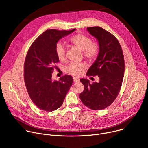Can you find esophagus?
I'll return each instance as SVG.
<instances>
[{
  "mask_svg": "<svg viewBox=\"0 0 148 148\" xmlns=\"http://www.w3.org/2000/svg\"><path fill=\"white\" fill-rule=\"evenodd\" d=\"M73 80L74 82H78L79 81V79L77 77H74L73 78Z\"/></svg>",
  "mask_w": 148,
  "mask_h": 148,
  "instance_id": "1",
  "label": "esophagus"
}]
</instances>
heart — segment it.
Instances as JSON below:
<instances>
[{
    "instance_id": "obj_1",
    "label": "heart",
    "mask_w": 148,
    "mask_h": 148,
    "mask_svg": "<svg viewBox=\"0 0 148 148\" xmlns=\"http://www.w3.org/2000/svg\"><path fill=\"white\" fill-rule=\"evenodd\" d=\"M71 43L82 51L83 56L89 60L97 58L99 52V46L89 36L82 34H76L70 38ZM66 47L64 45L58 43L56 46V53L60 61H64L66 58ZM86 67L84 62H71L65 68V71L74 76L81 75Z\"/></svg>"
}]
</instances>
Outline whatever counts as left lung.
<instances>
[{
    "mask_svg": "<svg viewBox=\"0 0 148 148\" xmlns=\"http://www.w3.org/2000/svg\"><path fill=\"white\" fill-rule=\"evenodd\" d=\"M87 30L97 38L99 52L87 75H98L99 82L90 84L89 80L81 78L84 90L79 97L86 107L100 110L109 107L118 97L123 78L125 61L121 46L113 34L98 26Z\"/></svg>",
    "mask_w": 148,
    "mask_h": 148,
    "instance_id": "1",
    "label": "left lung"
}]
</instances>
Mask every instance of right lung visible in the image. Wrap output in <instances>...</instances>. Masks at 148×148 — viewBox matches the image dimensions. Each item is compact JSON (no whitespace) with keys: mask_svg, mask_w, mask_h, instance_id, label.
Wrapping results in <instances>:
<instances>
[{"mask_svg":"<svg viewBox=\"0 0 148 148\" xmlns=\"http://www.w3.org/2000/svg\"><path fill=\"white\" fill-rule=\"evenodd\" d=\"M49 29L40 34L30 46L24 64V79L29 95L41 110L51 112L60 108L73 82L71 75H64L59 81L51 79L59 62L56 46L58 41L73 32Z\"/></svg>","mask_w":148,"mask_h":148,"instance_id":"right-lung-1","label":"right lung"}]
</instances>
